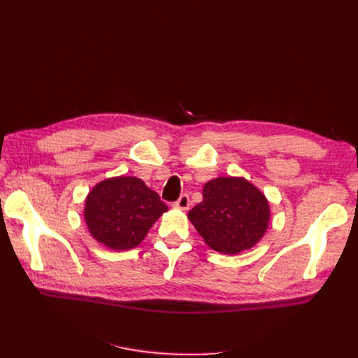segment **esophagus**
<instances>
[{
	"mask_svg": "<svg viewBox=\"0 0 358 358\" xmlns=\"http://www.w3.org/2000/svg\"><path fill=\"white\" fill-rule=\"evenodd\" d=\"M189 197L187 194H182V196L178 199V201H175V208L180 209V210H187L189 208Z\"/></svg>",
	"mask_w": 358,
	"mask_h": 358,
	"instance_id": "34e87169",
	"label": "esophagus"
}]
</instances>
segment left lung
<instances>
[{"instance_id":"left-lung-1","label":"left lung","mask_w":358,"mask_h":358,"mask_svg":"<svg viewBox=\"0 0 358 358\" xmlns=\"http://www.w3.org/2000/svg\"><path fill=\"white\" fill-rule=\"evenodd\" d=\"M206 245L222 254H239L264 236L270 208L264 194L245 178L224 176L204 183L203 201L188 212Z\"/></svg>"}]
</instances>
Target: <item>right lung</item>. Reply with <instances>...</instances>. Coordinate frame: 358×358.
<instances>
[{"mask_svg": "<svg viewBox=\"0 0 358 358\" xmlns=\"http://www.w3.org/2000/svg\"><path fill=\"white\" fill-rule=\"evenodd\" d=\"M167 212L159 196L134 176L104 179L90 191L83 216L94 239L113 251L142 242L150 227Z\"/></svg>", "mask_w": 358, "mask_h": 358, "instance_id": "obj_1", "label": "right lung"}]
</instances>
